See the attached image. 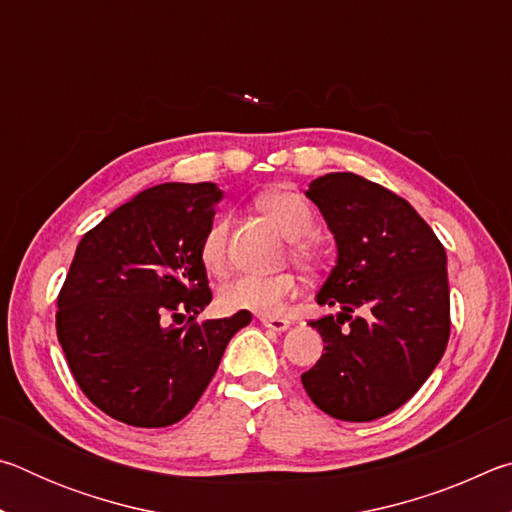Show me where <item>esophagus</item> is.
I'll list each match as a JSON object with an SVG mask.
<instances>
[{
    "mask_svg": "<svg viewBox=\"0 0 512 512\" xmlns=\"http://www.w3.org/2000/svg\"><path fill=\"white\" fill-rule=\"evenodd\" d=\"M259 323L268 329H273V332H284V329L289 327V320H284L280 316H266V314L259 316Z\"/></svg>",
    "mask_w": 512,
    "mask_h": 512,
    "instance_id": "esophagus-1",
    "label": "esophagus"
}]
</instances>
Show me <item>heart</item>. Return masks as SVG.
Returning a JSON list of instances; mask_svg holds the SVG:
<instances>
[{
	"mask_svg": "<svg viewBox=\"0 0 512 512\" xmlns=\"http://www.w3.org/2000/svg\"><path fill=\"white\" fill-rule=\"evenodd\" d=\"M257 205L262 207L266 216H271L284 235L289 239H298L291 248V257L305 268L316 266V248L309 241H302L316 230L314 205L298 192H291V189L264 192L257 198ZM228 223V214L216 216L201 241V259L207 271L212 273H221L225 268V257H228ZM293 289H296V280H293L291 273H244L223 284L219 300L223 309L228 311L246 309L255 311V314H275L282 302L291 296Z\"/></svg>",
	"mask_w": 512,
	"mask_h": 512,
	"instance_id": "1",
	"label": "heart"
}]
</instances>
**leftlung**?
<instances>
[{
  "label": "left lung",
  "mask_w": 512,
  "mask_h": 512,
  "mask_svg": "<svg viewBox=\"0 0 512 512\" xmlns=\"http://www.w3.org/2000/svg\"><path fill=\"white\" fill-rule=\"evenodd\" d=\"M307 198L339 250L316 302L341 311L309 323L325 348L302 386L332 418H384L418 393L445 354V248L402 196L357 173L320 176Z\"/></svg>",
  "instance_id": "left-lung-1"
}]
</instances>
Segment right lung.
<instances>
[{
    "label": "right lung",
    "instance_id": "obj_1",
    "mask_svg": "<svg viewBox=\"0 0 512 512\" xmlns=\"http://www.w3.org/2000/svg\"><path fill=\"white\" fill-rule=\"evenodd\" d=\"M221 198L214 183L155 185L76 246L56 332L76 384L110 418L146 429L183 420L253 318L241 309L196 323L212 300L201 241Z\"/></svg>",
    "mask_w": 512,
    "mask_h": 512
}]
</instances>
